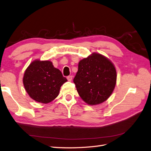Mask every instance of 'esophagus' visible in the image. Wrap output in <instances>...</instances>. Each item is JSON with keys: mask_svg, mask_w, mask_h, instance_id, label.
<instances>
[{"mask_svg": "<svg viewBox=\"0 0 151 151\" xmlns=\"http://www.w3.org/2000/svg\"><path fill=\"white\" fill-rule=\"evenodd\" d=\"M67 79L68 81H71L72 80V76H69L67 77Z\"/></svg>", "mask_w": 151, "mask_h": 151, "instance_id": "1", "label": "esophagus"}]
</instances>
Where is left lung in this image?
<instances>
[{
    "mask_svg": "<svg viewBox=\"0 0 151 151\" xmlns=\"http://www.w3.org/2000/svg\"><path fill=\"white\" fill-rule=\"evenodd\" d=\"M116 80V69L111 61L102 55L93 52L79 61L74 83L84 102L95 105L109 99Z\"/></svg>",
    "mask_w": 151,
    "mask_h": 151,
    "instance_id": "8db88e82",
    "label": "left lung"
}]
</instances>
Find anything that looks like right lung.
<instances>
[{"mask_svg": "<svg viewBox=\"0 0 151 151\" xmlns=\"http://www.w3.org/2000/svg\"><path fill=\"white\" fill-rule=\"evenodd\" d=\"M67 79L49 60H35L24 73L23 83L32 99L42 104L51 102L58 96Z\"/></svg>", "mask_w": 151, "mask_h": 151, "instance_id": "right-lung-1", "label": "right lung"}]
</instances>
